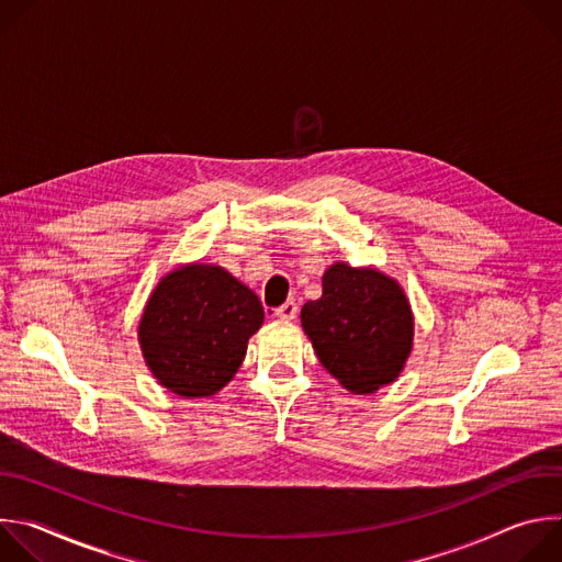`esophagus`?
Returning <instances> with one entry per match:
<instances>
[{
  "label": "esophagus",
  "mask_w": 562,
  "mask_h": 562,
  "mask_svg": "<svg viewBox=\"0 0 562 562\" xmlns=\"http://www.w3.org/2000/svg\"><path fill=\"white\" fill-rule=\"evenodd\" d=\"M297 302H293V300H286L282 306H278L273 313H276V317L278 319H286V323H289V319H295L297 317Z\"/></svg>",
  "instance_id": "obj_1"
}]
</instances>
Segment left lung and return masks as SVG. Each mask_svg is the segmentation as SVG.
I'll return each instance as SVG.
<instances>
[{
    "instance_id": "8db88e82",
    "label": "left lung",
    "mask_w": 562,
    "mask_h": 562,
    "mask_svg": "<svg viewBox=\"0 0 562 562\" xmlns=\"http://www.w3.org/2000/svg\"><path fill=\"white\" fill-rule=\"evenodd\" d=\"M302 329L317 360L351 393H373L403 373L414 349V311L397 280L371 267L331 265Z\"/></svg>"
}]
</instances>
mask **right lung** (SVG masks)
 <instances>
[{"label":"right lung","instance_id":"obj_1","mask_svg":"<svg viewBox=\"0 0 562 562\" xmlns=\"http://www.w3.org/2000/svg\"><path fill=\"white\" fill-rule=\"evenodd\" d=\"M260 297L217 265H182L150 291L137 340L146 367L182 397H211L226 386L262 327Z\"/></svg>","mask_w":562,"mask_h":562}]
</instances>
